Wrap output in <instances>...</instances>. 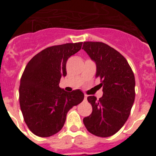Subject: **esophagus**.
<instances>
[{
	"label": "esophagus",
	"instance_id": "1",
	"mask_svg": "<svg viewBox=\"0 0 156 156\" xmlns=\"http://www.w3.org/2000/svg\"><path fill=\"white\" fill-rule=\"evenodd\" d=\"M87 94L84 95V101H87Z\"/></svg>",
	"mask_w": 156,
	"mask_h": 156
}]
</instances>
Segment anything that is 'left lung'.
<instances>
[{"mask_svg":"<svg viewBox=\"0 0 156 156\" xmlns=\"http://www.w3.org/2000/svg\"><path fill=\"white\" fill-rule=\"evenodd\" d=\"M83 49L96 62L95 76L101 80L103 96L87 97L92 112L83 118L88 131L98 137L115 134L125 124L135 98V78L126 59L102 42L86 41Z\"/></svg>","mask_w":156,"mask_h":156,"instance_id":"8db88e82","label":"left lung"}]
</instances>
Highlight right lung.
Here are the masks:
<instances>
[{
	"label": "right lung",
	"instance_id": "add662e5",
	"mask_svg": "<svg viewBox=\"0 0 156 156\" xmlns=\"http://www.w3.org/2000/svg\"><path fill=\"white\" fill-rule=\"evenodd\" d=\"M83 42L48 47L27 65L19 86V104L30 131L41 137L62 129L67 112L83 100L81 90L66 92L59 87L66 76V62L81 49Z\"/></svg>",
	"mask_w": 156,
	"mask_h": 156
}]
</instances>
